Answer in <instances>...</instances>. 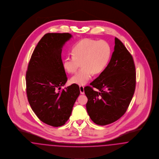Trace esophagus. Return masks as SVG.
<instances>
[{
    "instance_id": "1",
    "label": "esophagus",
    "mask_w": 159,
    "mask_h": 159,
    "mask_svg": "<svg viewBox=\"0 0 159 159\" xmlns=\"http://www.w3.org/2000/svg\"><path fill=\"white\" fill-rule=\"evenodd\" d=\"M80 90L81 94H84V87L83 85H80Z\"/></svg>"
}]
</instances>
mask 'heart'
<instances>
[{
	"label": "heart",
	"mask_w": 159,
	"mask_h": 159,
	"mask_svg": "<svg viewBox=\"0 0 159 159\" xmlns=\"http://www.w3.org/2000/svg\"><path fill=\"white\" fill-rule=\"evenodd\" d=\"M111 47L105 41L84 39L76 43L72 48V56L64 59L63 66L70 74L77 71L81 63L82 69L70 79L72 83L85 85L93 74H99L108 63Z\"/></svg>",
	"instance_id": "1"
}]
</instances>
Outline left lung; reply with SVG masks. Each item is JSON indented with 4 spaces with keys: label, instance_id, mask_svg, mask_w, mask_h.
Listing matches in <instances>:
<instances>
[{
    "label": "left lung",
    "instance_id": "8db88e82",
    "mask_svg": "<svg viewBox=\"0 0 159 159\" xmlns=\"http://www.w3.org/2000/svg\"><path fill=\"white\" fill-rule=\"evenodd\" d=\"M90 85L100 91L84 88L87 111L94 123L107 125L125 114L134 93L136 70L132 56L117 38L108 66Z\"/></svg>",
    "mask_w": 159,
    "mask_h": 159
}]
</instances>
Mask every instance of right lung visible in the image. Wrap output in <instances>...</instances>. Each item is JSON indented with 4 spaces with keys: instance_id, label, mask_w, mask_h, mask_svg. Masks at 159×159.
Returning a JSON list of instances; mask_svg holds the SVG:
<instances>
[{
    "instance_id": "1",
    "label": "right lung",
    "mask_w": 159,
    "mask_h": 159,
    "mask_svg": "<svg viewBox=\"0 0 159 159\" xmlns=\"http://www.w3.org/2000/svg\"><path fill=\"white\" fill-rule=\"evenodd\" d=\"M72 37L69 33L45 34L34 48L26 72L29 103L41 121L53 127L66 123L80 94L76 84L60 90L67 80L62 48Z\"/></svg>"
}]
</instances>
